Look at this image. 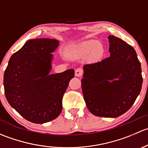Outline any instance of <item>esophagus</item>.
Masks as SVG:
<instances>
[{
    "label": "esophagus",
    "mask_w": 148,
    "mask_h": 148,
    "mask_svg": "<svg viewBox=\"0 0 148 148\" xmlns=\"http://www.w3.org/2000/svg\"><path fill=\"white\" fill-rule=\"evenodd\" d=\"M83 74V71L81 68H78L75 70V76L76 77H81Z\"/></svg>",
    "instance_id": "1"
}]
</instances>
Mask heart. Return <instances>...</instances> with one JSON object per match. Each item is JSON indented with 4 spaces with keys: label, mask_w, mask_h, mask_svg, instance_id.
<instances>
[{
    "label": "heart",
    "mask_w": 148,
    "mask_h": 148,
    "mask_svg": "<svg viewBox=\"0 0 148 148\" xmlns=\"http://www.w3.org/2000/svg\"><path fill=\"white\" fill-rule=\"evenodd\" d=\"M97 45L98 44L97 42H90L87 43V44H82L81 46H79L76 49H77V52H78V53H85L86 49H93V48H95Z\"/></svg>",
    "instance_id": "1"
}]
</instances>
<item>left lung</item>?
I'll use <instances>...</instances> for the list:
<instances>
[{
    "instance_id": "obj_1",
    "label": "left lung",
    "mask_w": 148,
    "mask_h": 148,
    "mask_svg": "<svg viewBox=\"0 0 148 148\" xmlns=\"http://www.w3.org/2000/svg\"><path fill=\"white\" fill-rule=\"evenodd\" d=\"M110 55L84 66L82 89L88 110L95 115L115 117L130 110L143 84L141 64L132 46L108 37Z\"/></svg>"
}]
</instances>
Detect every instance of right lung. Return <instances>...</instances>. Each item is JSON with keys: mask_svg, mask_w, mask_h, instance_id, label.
<instances>
[{"mask_svg": "<svg viewBox=\"0 0 148 148\" xmlns=\"http://www.w3.org/2000/svg\"><path fill=\"white\" fill-rule=\"evenodd\" d=\"M59 41L38 38L26 41L10 58L4 73L5 97L26 120L42 124L56 119L62 110V99L74 70L49 74L52 52Z\"/></svg>", "mask_w": 148, "mask_h": 148, "instance_id": "add662e5", "label": "right lung"}]
</instances>
